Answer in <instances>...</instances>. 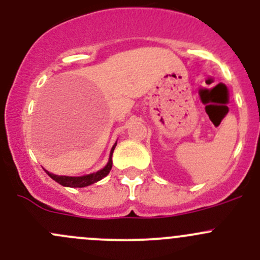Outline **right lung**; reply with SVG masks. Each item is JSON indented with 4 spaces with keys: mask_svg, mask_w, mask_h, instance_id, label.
<instances>
[{
    "mask_svg": "<svg viewBox=\"0 0 260 260\" xmlns=\"http://www.w3.org/2000/svg\"><path fill=\"white\" fill-rule=\"evenodd\" d=\"M115 146H117V143L112 147L111 154H109V161L108 164H107V166L104 167V169L99 170V171L94 172V174L85 175V176H79V177L57 176V175L51 174V172L49 171H46V174H48L52 180L56 181L57 183H60V185L62 186H67V187H85V186L91 185V183L98 182V181H101L103 177H106L107 175L109 174V171L112 170V165H113V162H112V154H113Z\"/></svg>",
    "mask_w": 260,
    "mask_h": 260,
    "instance_id": "obj_1",
    "label": "right lung"
}]
</instances>
